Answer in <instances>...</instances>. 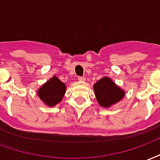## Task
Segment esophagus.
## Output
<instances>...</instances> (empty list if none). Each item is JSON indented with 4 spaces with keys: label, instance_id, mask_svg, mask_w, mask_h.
I'll return each instance as SVG.
<instances>
[{
    "label": "esophagus",
    "instance_id": "1",
    "mask_svg": "<svg viewBox=\"0 0 160 160\" xmlns=\"http://www.w3.org/2000/svg\"><path fill=\"white\" fill-rule=\"evenodd\" d=\"M78 80H80V81H85L86 80V77H82V76H80V77H78Z\"/></svg>",
    "mask_w": 160,
    "mask_h": 160
}]
</instances>
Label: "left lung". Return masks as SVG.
Returning a JSON list of instances; mask_svg holds the SVG:
<instances>
[{"mask_svg":"<svg viewBox=\"0 0 160 160\" xmlns=\"http://www.w3.org/2000/svg\"><path fill=\"white\" fill-rule=\"evenodd\" d=\"M96 99L102 108H110L122 100L125 95L121 89L109 77H102L93 86Z\"/></svg>","mask_w":160,"mask_h":160,"instance_id":"1","label":"left lung"}]
</instances>
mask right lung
Segmentation results:
<instances>
[{"label": "right lung", "instance_id": "right-lung-1", "mask_svg": "<svg viewBox=\"0 0 160 160\" xmlns=\"http://www.w3.org/2000/svg\"><path fill=\"white\" fill-rule=\"evenodd\" d=\"M66 89V84L54 75L37 90V95L44 104L54 107L62 101Z\"/></svg>", "mask_w": 160, "mask_h": 160}]
</instances>
